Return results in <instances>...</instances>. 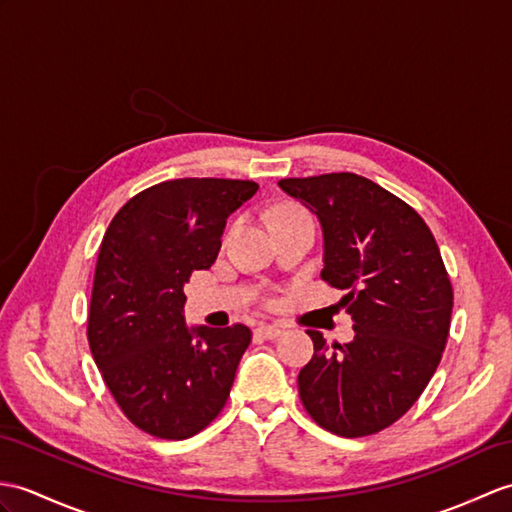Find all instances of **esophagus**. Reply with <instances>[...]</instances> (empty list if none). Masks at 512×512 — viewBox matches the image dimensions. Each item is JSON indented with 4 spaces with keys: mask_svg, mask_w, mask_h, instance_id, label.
Returning <instances> with one entry per match:
<instances>
[{
    "mask_svg": "<svg viewBox=\"0 0 512 512\" xmlns=\"http://www.w3.org/2000/svg\"><path fill=\"white\" fill-rule=\"evenodd\" d=\"M255 334L259 338H264V340H275V338H279L283 334V329L279 325H259L255 329Z\"/></svg>",
    "mask_w": 512,
    "mask_h": 512,
    "instance_id": "obj_1",
    "label": "esophagus"
}]
</instances>
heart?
Returning a JSON list of instances; mask_svg holds the SVG:
<instances>
[{
	"label": "heart",
	"mask_w": 512,
	"mask_h": 512,
	"mask_svg": "<svg viewBox=\"0 0 512 512\" xmlns=\"http://www.w3.org/2000/svg\"><path fill=\"white\" fill-rule=\"evenodd\" d=\"M299 213H303V211L292 209V207H283V209H279V211L275 213V220H277V218H285V216H299Z\"/></svg>",
	"instance_id": "1"
}]
</instances>
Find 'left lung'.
Returning a JSON list of instances; mask_svg holds the SVG:
<instances>
[{"label": "left lung", "mask_w": 512, "mask_h": 512, "mask_svg": "<svg viewBox=\"0 0 512 512\" xmlns=\"http://www.w3.org/2000/svg\"><path fill=\"white\" fill-rule=\"evenodd\" d=\"M279 187L316 213L329 285L347 294L355 338L329 344L307 331L314 355L299 373L307 414L327 432L386 430L421 397L445 351L454 290L423 218L395 194L351 172L283 178Z\"/></svg>", "instance_id": "8db88e82"}]
</instances>
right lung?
Instances as JSON below:
<instances>
[{
    "mask_svg": "<svg viewBox=\"0 0 512 512\" xmlns=\"http://www.w3.org/2000/svg\"><path fill=\"white\" fill-rule=\"evenodd\" d=\"M257 189L233 178L165 181L130 198L104 233L89 347L117 406L150 436H194L229 399L251 329H189L183 285L211 268L227 218Z\"/></svg>",
    "mask_w": 512,
    "mask_h": 512,
    "instance_id": "add662e5",
    "label": "right lung"
}]
</instances>
